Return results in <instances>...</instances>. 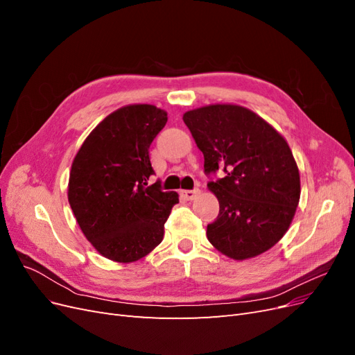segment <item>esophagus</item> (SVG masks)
I'll use <instances>...</instances> for the list:
<instances>
[{
	"instance_id": "obj_1",
	"label": "esophagus",
	"mask_w": 355,
	"mask_h": 355,
	"mask_svg": "<svg viewBox=\"0 0 355 355\" xmlns=\"http://www.w3.org/2000/svg\"><path fill=\"white\" fill-rule=\"evenodd\" d=\"M198 194H200V189H198V188H197V189H187V191H182V196H184V198H185V200H188V201L194 200Z\"/></svg>"
}]
</instances>
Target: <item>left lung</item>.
<instances>
[{
	"label": "left lung",
	"instance_id": "left-lung-1",
	"mask_svg": "<svg viewBox=\"0 0 355 355\" xmlns=\"http://www.w3.org/2000/svg\"><path fill=\"white\" fill-rule=\"evenodd\" d=\"M204 155L207 187L219 214L207 239L231 259L243 261L271 249L295 216L300 179L292 151L274 127L239 105H209L184 114Z\"/></svg>",
	"mask_w": 355,
	"mask_h": 355
}]
</instances>
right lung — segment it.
<instances>
[{
	"label": "right lung",
	"mask_w": 355,
	"mask_h": 355,
	"mask_svg": "<svg viewBox=\"0 0 355 355\" xmlns=\"http://www.w3.org/2000/svg\"><path fill=\"white\" fill-rule=\"evenodd\" d=\"M167 123L154 105H128L110 114L87 136L73 158L68 200L83 234L115 262L142 259L164 237V223L179 202L161 191L149 146Z\"/></svg>",
	"instance_id": "obj_1"
}]
</instances>
